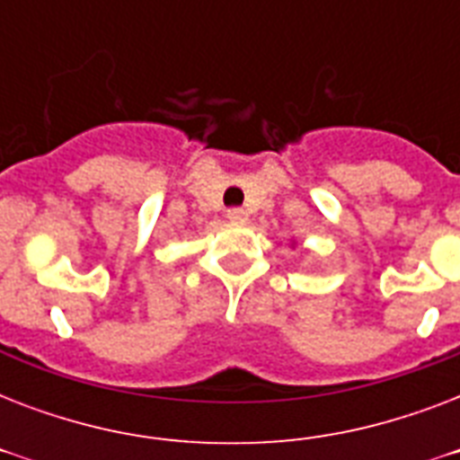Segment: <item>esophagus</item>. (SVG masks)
<instances>
[{"mask_svg": "<svg viewBox=\"0 0 460 460\" xmlns=\"http://www.w3.org/2000/svg\"><path fill=\"white\" fill-rule=\"evenodd\" d=\"M226 219L234 224H245L248 222V212L243 208H231L226 209Z\"/></svg>", "mask_w": 460, "mask_h": 460, "instance_id": "34e87169", "label": "esophagus"}]
</instances>
